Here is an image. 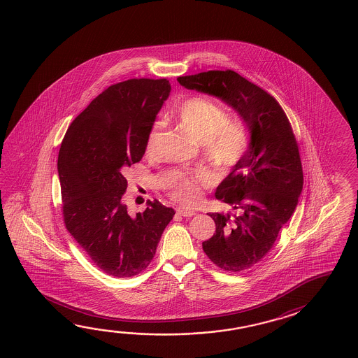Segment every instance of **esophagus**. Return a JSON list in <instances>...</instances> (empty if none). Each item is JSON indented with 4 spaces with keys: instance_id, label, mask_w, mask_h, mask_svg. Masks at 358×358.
<instances>
[{
    "instance_id": "obj_1",
    "label": "esophagus",
    "mask_w": 358,
    "mask_h": 358,
    "mask_svg": "<svg viewBox=\"0 0 358 358\" xmlns=\"http://www.w3.org/2000/svg\"><path fill=\"white\" fill-rule=\"evenodd\" d=\"M177 214L178 215H181V217H192V215H195L196 213L194 212V210H190V209H185V208H177Z\"/></svg>"
}]
</instances>
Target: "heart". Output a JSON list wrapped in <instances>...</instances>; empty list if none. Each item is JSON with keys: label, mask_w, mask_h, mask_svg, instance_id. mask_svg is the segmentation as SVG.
<instances>
[{"label": "heart", "mask_w": 358, "mask_h": 358, "mask_svg": "<svg viewBox=\"0 0 358 358\" xmlns=\"http://www.w3.org/2000/svg\"><path fill=\"white\" fill-rule=\"evenodd\" d=\"M176 120L201 145L203 155L219 169L234 167L250 145L248 124L240 117H227L219 103L209 96L192 95L175 108ZM161 122H155L146 138L145 150L153 154L161 135ZM212 182V175L199 169L195 173H176L169 195L185 205H196L203 187Z\"/></svg>", "instance_id": "heart-1"}]
</instances>
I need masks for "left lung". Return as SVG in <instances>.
Returning <instances> with one entry per match:
<instances>
[{
	"label": "left lung",
	"mask_w": 358,
	"mask_h": 358,
	"mask_svg": "<svg viewBox=\"0 0 358 358\" xmlns=\"http://www.w3.org/2000/svg\"><path fill=\"white\" fill-rule=\"evenodd\" d=\"M187 89L215 95L241 115L251 141L215 197L234 213H209L215 234L203 242L220 269L238 273L259 263L292 215L303 186L299 144L277 99L234 70L177 78Z\"/></svg>",
	"instance_id": "8db88e82"
}]
</instances>
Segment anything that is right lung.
Instances as JSON below:
<instances>
[{"label": "right lung", "mask_w": 358, "mask_h": 358, "mask_svg": "<svg viewBox=\"0 0 358 358\" xmlns=\"http://www.w3.org/2000/svg\"><path fill=\"white\" fill-rule=\"evenodd\" d=\"M169 90L167 79L141 78L110 85L73 120L59 148L66 229L112 277H134L145 270L175 215L157 199L132 217L122 204L124 171L141 161Z\"/></svg>", "instance_id": "add662e5"}]
</instances>
